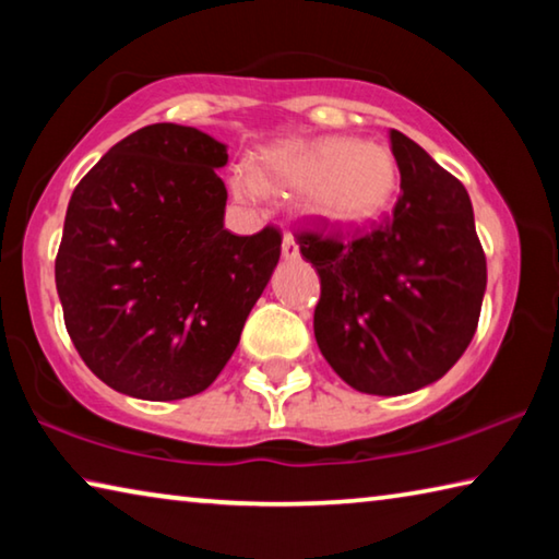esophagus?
<instances>
[{"label":"esophagus","mask_w":559,"mask_h":559,"mask_svg":"<svg viewBox=\"0 0 559 559\" xmlns=\"http://www.w3.org/2000/svg\"><path fill=\"white\" fill-rule=\"evenodd\" d=\"M281 253H283V259H286V261H296V259L300 257V249H298V243H296V239H293L290 234L283 236Z\"/></svg>","instance_id":"34e87169"}]
</instances>
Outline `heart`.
<instances>
[{
  "label": "heart",
  "instance_id": "b5f03b06",
  "mask_svg": "<svg viewBox=\"0 0 559 559\" xmlns=\"http://www.w3.org/2000/svg\"><path fill=\"white\" fill-rule=\"evenodd\" d=\"M400 167L380 140L345 135L286 138L261 150L257 167L231 169L229 189L243 204L296 192L298 212L328 229H357L390 206Z\"/></svg>",
  "mask_w": 559,
  "mask_h": 559
}]
</instances>
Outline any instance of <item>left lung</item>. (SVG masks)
<instances>
[{
	"label": "left lung",
	"instance_id": "left-lung-1",
	"mask_svg": "<svg viewBox=\"0 0 559 559\" xmlns=\"http://www.w3.org/2000/svg\"><path fill=\"white\" fill-rule=\"evenodd\" d=\"M402 185L380 229L343 243L300 234L320 276L313 330L357 392L396 396L441 380L466 353L486 293V257L466 187L400 130Z\"/></svg>",
	"mask_w": 559,
	"mask_h": 559
}]
</instances>
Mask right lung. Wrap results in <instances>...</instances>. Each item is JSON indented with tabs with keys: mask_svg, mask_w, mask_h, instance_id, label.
<instances>
[{
	"mask_svg": "<svg viewBox=\"0 0 559 559\" xmlns=\"http://www.w3.org/2000/svg\"><path fill=\"white\" fill-rule=\"evenodd\" d=\"M226 145L155 122L73 189L56 257L66 330L88 370L135 400L204 392L281 259V234L224 229Z\"/></svg>",
	"mask_w": 559,
	"mask_h": 559,
	"instance_id": "1",
	"label": "right lung"
}]
</instances>
